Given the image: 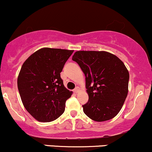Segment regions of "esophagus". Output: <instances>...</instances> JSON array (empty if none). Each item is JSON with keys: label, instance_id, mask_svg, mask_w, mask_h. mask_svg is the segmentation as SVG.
I'll return each mask as SVG.
<instances>
[{"label": "esophagus", "instance_id": "34e87169", "mask_svg": "<svg viewBox=\"0 0 152 152\" xmlns=\"http://www.w3.org/2000/svg\"><path fill=\"white\" fill-rule=\"evenodd\" d=\"M74 92L76 93V94H77V93L80 92V88L79 87H76L75 88L74 90Z\"/></svg>", "mask_w": 152, "mask_h": 152}]
</instances>
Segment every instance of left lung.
I'll list each match as a JSON object with an SVG mask.
<instances>
[{
  "label": "left lung",
  "mask_w": 152,
  "mask_h": 152,
  "mask_svg": "<svg viewBox=\"0 0 152 152\" xmlns=\"http://www.w3.org/2000/svg\"><path fill=\"white\" fill-rule=\"evenodd\" d=\"M86 76L88 102L83 105L89 118L103 122L120 112L128 93L129 72L121 60L107 51L79 50L72 56Z\"/></svg>",
  "instance_id": "left-lung-1"
}]
</instances>
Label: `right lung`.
Returning a JSON list of instances; mask_svg holds the SVG:
<instances>
[{
	"label": "right lung",
	"instance_id": "right-lung-1",
	"mask_svg": "<svg viewBox=\"0 0 152 152\" xmlns=\"http://www.w3.org/2000/svg\"><path fill=\"white\" fill-rule=\"evenodd\" d=\"M73 51L40 48L22 64L18 90L24 108L37 121H53L64 112L72 92L64 87L60 73Z\"/></svg>",
	"mask_w": 152,
	"mask_h": 152
}]
</instances>
